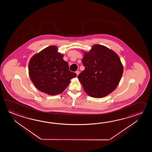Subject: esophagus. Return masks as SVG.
Wrapping results in <instances>:
<instances>
[{
    "label": "esophagus",
    "instance_id": "esophagus-1",
    "mask_svg": "<svg viewBox=\"0 0 152 152\" xmlns=\"http://www.w3.org/2000/svg\"><path fill=\"white\" fill-rule=\"evenodd\" d=\"M75 73L77 74V75H79V74L80 73V72H79V71H77L75 72Z\"/></svg>",
    "mask_w": 152,
    "mask_h": 152
}]
</instances>
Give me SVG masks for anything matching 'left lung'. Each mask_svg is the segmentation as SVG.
I'll return each mask as SVG.
<instances>
[{
    "instance_id": "left-lung-1",
    "label": "left lung",
    "mask_w": 152,
    "mask_h": 152,
    "mask_svg": "<svg viewBox=\"0 0 152 152\" xmlns=\"http://www.w3.org/2000/svg\"><path fill=\"white\" fill-rule=\"evenodd\" d=\"M85 69L77 76L86 93L102 98L111 93L120 83L123 67L119 56L103 45L93 46L82 60Z\"/></svg>"
}]
</instances>
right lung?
Wrapping results in <instances>:
<instances>
[{"instance_id":"obj_1","label":"right lung","mask_w":152,"mask_h":152,"mask_svg":"<svg viewBox=\"0 0 152 152\" xmlns=\"http://www.w3.org/2000/svg\"><path fill=\"white\" fill-rule=\"evenodd\" d=\"M29 74L36 87L42 92L55 96L67 87L77 75L69 70L68 63L57 47L51 45L33 56L29 64Z\"/></svg>"}]
</instances>
